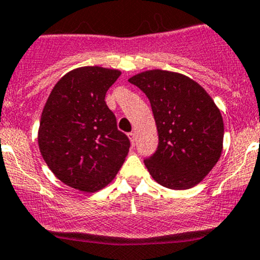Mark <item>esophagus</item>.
Wrapping results in <instances>:
<instances>
[{
    "label": "esophagus",
    "instance_id": "34e87169",
    "mask_svg": "<svg viewBox=\"0 0 260 260\" xmlns=\"http://www.w3.org/2000/svg\"><path fill=\"white\" fill-rule=\"evenodd\" d=\"M128 137H129V139H131V143H132V146H135V143H136V133H133V132L128 133Z\"/></svg>",
    "mask_w": 260,
    "mask_h": 260
}]
</instances>
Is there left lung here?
<instances>
[{"label": "left lung", "instance_id": "left-lung-1", "mask_svg": "<svg viewBox=\"0 0 260 260\" xmlns=\"http://www.w3.org/2000/svg\"><path fill=\"white\" fill-rule=\"evenodd\" d=\"M128 81L148 97L157 124V151L144 159L153 179L171 189L194 187L222 154L220 111L203 87L180 73L152 70Z\"/></svg>", "mask_w": 260, "mask_h": 260}]
</instances>
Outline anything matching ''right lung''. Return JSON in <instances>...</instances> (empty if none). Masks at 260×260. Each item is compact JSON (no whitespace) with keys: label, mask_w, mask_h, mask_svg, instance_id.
Listing matches in <instances>:
<instances>
[{"label":"right lung","mask_w":260,"mask_h":260,"mask_svg":"<svg viewBox=\"0 0 260 260\" xmlns=\"http://www.w3.org/2000/svg\"><path fill=\"white\" fill-rule=\"evenodd\" d=\"M119 76V71L97 66L71 71L43 108L41 154L57 178L82 192H97L111 183L129 149V139L118 131L105 101Z\"/></svg>","instance_id":"add662e5"}]
</instances>
